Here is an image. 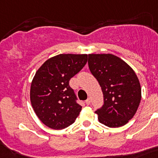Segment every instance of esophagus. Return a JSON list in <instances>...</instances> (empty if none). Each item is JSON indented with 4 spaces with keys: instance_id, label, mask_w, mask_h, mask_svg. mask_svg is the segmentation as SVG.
Returning a JSON list of instances; mask_svg holds the SVG:
<instances>
[{
    "instance_id": "esophagus-1",
    "label": "esophagus",
    "mask_w": 158,
    "mask_h": 158,
    "mask_svg": "<svg viewBox=\"0 0 158 158\" xmlns=\"http://www.w3.org/2000/svg\"><path fill=\"white\" fill-rule=\"evenodd\" d=\"M85 103L87 104L88 106V105H90V104H91V99H90V98H88V99L86 100Z\"/></svg>"
}]
</instances>
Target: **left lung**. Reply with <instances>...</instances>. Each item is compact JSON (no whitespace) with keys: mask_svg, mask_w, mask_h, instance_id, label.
Segmentation results:
<instances>
[{"mask_svg":"<svg viewBox=\"0 0 158 158\" xmlns=\"http://www.w3.org/2000/svg\"><path fill=\"white\" fill-rule=\"evenodd\" d=\"M88 66L103 92L104 105L96 111L101 123L119 127L132 118L141 100L137 75L113 54H88Z\"/></svg>","mask_w":158,"mask_h":158,"instance_id":"obj_1","label":"left lung"}]
</instances>
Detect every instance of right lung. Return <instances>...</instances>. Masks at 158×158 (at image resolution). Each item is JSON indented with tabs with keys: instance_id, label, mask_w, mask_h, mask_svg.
Masks as SVG:
<instances>
[{
	"instance_id": "right-lung-1",
	"label": "right lung",
	"mask_w": 158,
	"mask_h": 158,
	"mask_svg": "<svg viewBox=\"0 0 158 158\" xmlns=\"http://www.w3.org/2000/svg\"><path fill=\"white\" fill-rule=\"evenodd\" d=\"M87 61V54H59L48 59L36 71L31 85V102L44 125L61 130L75 123L82 106L69 82Z\"/></svg>"
}]
</instances>
